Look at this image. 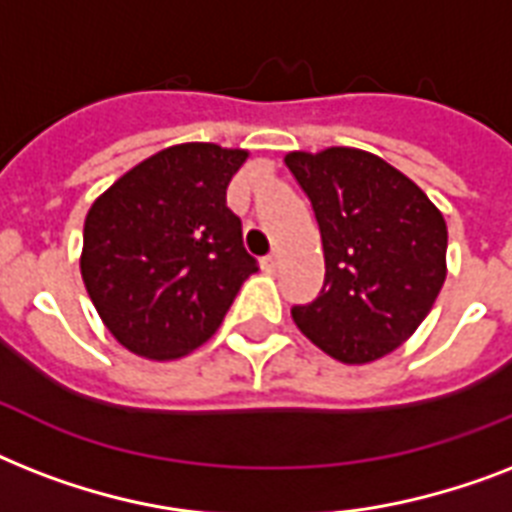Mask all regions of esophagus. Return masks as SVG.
Instances as JSON below:
<instances>
[{
    "label": "esophagus",
    "instance_id": "obj_1",
    "mask_svg": "<svg viewBox=\"0 0 512 512\" xmlns=\"http://www.w3.org/2000/svg\"><path fill=\"white\" fill-rule=\"evenodd\" d=\"M276 265H279V255H276V252H271V255L263 260V268L265 271H276Z\"/></svg>",
    "mask_w": 512,
    "mask_h": 512
}]
</instances>
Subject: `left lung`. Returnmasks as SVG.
Masks as SVG:
<instances>
[{"instance_id":"obj_1","label":"left lung","mask_w":512,"mask_h":512,"mask_svg":"<svg viewBox=\"0 0 512 512\" xmlns=\"http://www.w3.org/2000/svg\"><path fill=\"white\" fill-rule=\"evenodd\" d=\"M319 220L324 287L292 319L342 364L388 356L417 332L446 279V220L420 185L361 148L284 156Z\"/></svg>"}]
</instances>
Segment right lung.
<instances>
[{
    "label": "right lung",
    "instance_id": "1",
    "mask_svg": "<svg viewBox=\"0 0 512 512\" xmlns=\"http://www.w3.org/2000/svg\"><path fill=\"white\" fill-rule=\"evenodd\" d=\"M244 148L180 143L148 156L92 201L79 257L108 332L135 356L170 361L215 335L257 271L225 188Z\"/></svg>",
    "mask_w": 512,
    "mask_h": 512
}]
</instances>
